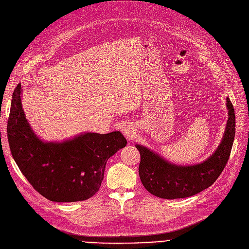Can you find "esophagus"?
<instances>
[{"instance_id":"1","label":"esophagus","mask_w":249,"mask_h":249,"mask_svg":"<svg viewBox=\"0 0 249 249\" xmlns=\"http://www.w3.org/2000/svg\"><path fill=\"white\" fill-rule=\"evenodd\" d=\"M121 129H122V132H123V134L127 137V138H131L133 135H134V127L132 126V125H129V124H125V125H123L122 127H121Z\"/></svg>"}]
</instances>
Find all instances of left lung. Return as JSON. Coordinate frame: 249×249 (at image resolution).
Masks as SVG:
<instances>
[{
    "mask_svg": "<svg viewBox=\"0 0 249 249\" xmlns=\"http://www.w3.org/2000/svg\"><path fill=\"white\" fill-rule=\"evenodd\" d=\"M227 109L228 121L221 143L200 163L176 164L143 145H135L141 155L140 178L151 194L169 200L186 198L207 189L218 179L230 158L235 134L234 109L229 97Z\"/></svg>",
    "mask_w": 249,
    "mask_h": 249,
    "instance_id": "obj_1",
    "label": "left lung"
}]
</instances>
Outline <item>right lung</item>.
Returning <instances> with one entry per match:
<instances>
[{"mask_svg": "<svg viewBox=\"0 0 249 249\" xmlns=\"http://www.w3.org/2000/svg\"><path fill=\"white\" fill-rule=\"evenodd\" d=\"M18 85L8 120L12 156L28 182L53 202H77L92 197L103 179L106 161L127 141L119 131L81 133L61 142L44 141L31 128Z\"/></svg>", "mask_w": 249, "mask_h": 249, "instance_id": "1", "label": "right lung"}]
</instances>
